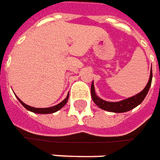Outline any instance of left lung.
<instances>
[{
	"label": "left lung",
	"instance_id": "8db88e82",
	"mask_svg": "<svg viewBox=\"0 0 160 160\" xmlns=\"http://www.w3.org/2000/svg\"><path fill=\"white\" fill-rule=\"evenodd\" d=\"M152 71L151 70L149 81L147 82V86L145 87V89L141 92L137 94L134 96H132L130 98L121 101V102H106V101L99 98L95 93V88H94V84L92 83L91 84V97H92V100L100 108L104 109V110L109 111V112L123 113V112L131 110V109L137 107L139 104H140L143 102L145 97L147 95V93L149 91V89H150L151 83H152Z\"/></svg>",
	"mask_w": 160,
	"mask_h": 160
}]
</instances>
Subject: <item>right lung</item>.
Returning a JSON list of instances; mask_svg holds the SVG:
<instances>
[{"instance_id": "add662e5", "label": "right lung", "mask_w": 160, "mask_h": 160, "mask_svg": "<svg viewBox=\"0 0 160 160\" xmlns=\"http://www.w3.org/2000/svg\"><path fill=\"white\" fill-rule=\"evenodd\" d=\"M18 98V97H17ZM68 98H69V95L67 96V97L64 99L63 102H61L60 103H58L56 106H53V107H50V108H33L31 107V106H28L27 104H25L22 102V101L20 100L18 98V100L20 101V102L22 105H23L24 107L26 108L28 110L32 111V112H33V113H37V114H52V113H54V112H56V111L59 110L60 108H62L64 107V105L66 104L68 101Z\"/></svg>"}]
</instances>
